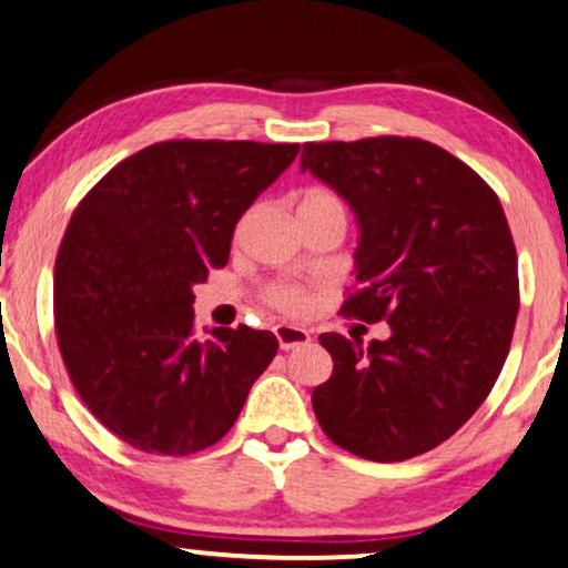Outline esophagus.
Returning <instances> with one entry per match:
<instances>
[{
  "instance_id": "1",
  "label": "esophagus",
  "mask_w": 568,
  "mask_h": 568,
  "mask_svg": "<svg viewBox=\"0 0 568 568\" xmlns=\"http://www.w3.org/2000/svg\"><path fill=\"white\" fill-rule=\"evenodd\" d=\"M275 336H277V344H281L283 352L295 349V346H303L311 342V334L306 332V328L293 326V324H277Z\"/></svg>"
}]
</instances>
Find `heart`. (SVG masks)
<instances>
[{
	"mask_svg": "<svg viewBox=\"0 0 568 568\" xmlns=\"http://www.w3.org/2000/svg\"><path fill=\"white\" fill-rule=\"evenodd\" d=\"M298 214H321V216H336L346 222V206L344 201L336 196L334 191L326 189H308L301 196ZM265 301L270 306L281 308L285 313H293V316H301L311 308V293L306 287L295 283H273L265 287Z\"/></svg>",
	"mask_w": 568,
	"mask_h": 568,
	"instance_id": "obj_1",
	"label": "heart"
}]
</instances>
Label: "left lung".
Returning <instances> with one entry per match:
<instances>
[{"label": "left lung", "instance_id": "8db88e82", "mask_svg": "<svg viewBox=\"0 0 568 568\" xmlns=\"http://www.w3.org/2000/svg\"><path fill=\"white\" fill-rule=\"evenodd\" d=\"M301 168L357 214V291L342 313L390 326L367 349L318 336L334 372L313 390V413L354 456L413 459L474 416L510 352L520 287L500 199L418 138L306 142Z\"/></svg>", "mask_w": 568, "mask_h": 568}]
</instances>
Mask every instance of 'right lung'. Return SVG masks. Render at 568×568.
I'll list each match as a JSON object with an SVG mask.
<instances>
[{
    "instance_id": "1",
    "label": "right lung",
    "mask_w": 568,
    "mask_h": 568,
    "mask_svg": "<svg viewBox=\"0 0 568 568\" xmlns=\"http://www.w3.org/2000/svg\"><path fill=\"white\" fill-rule=\"evenodd\" d=\"M298 145L168 140L75 206L53 275L58 349L87 408L140 452L189 456L234 426L277 352L250 326L193 334V285Z\"/></svg>"
}]
</instances>
